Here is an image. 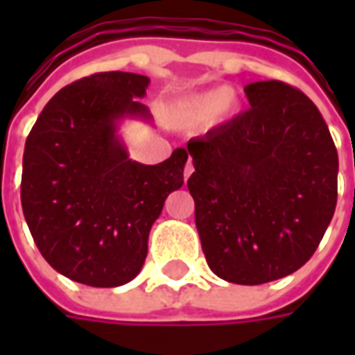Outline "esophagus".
Here are the masks:
<instances>
[{"mask_svg":"<svg viewBox=\"0 0 355 355\" xmlns=\"http://www.w3.org/2000/svg\"><path fill=\"white\" fill-rule=\"evenodd\" d=\"M192 173H193V165H192V162H188L184 167V180H188V177H190Z\"/></svg>","mask_w":355,"mask_h":355,"instance_id":"esophagus-1","label":"esophagus"}]
</instances>
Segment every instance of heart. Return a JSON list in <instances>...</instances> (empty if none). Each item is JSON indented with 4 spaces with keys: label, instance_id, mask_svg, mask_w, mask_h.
I'll use <instances>...</instances> for the list:
<instances>
[{
    "label": "heart",
    "instance_id": "heart-1",
    "mask_svg": "<svg viewBox=\"0 0 355 355\" xmlns=\"http://www.w3.org/2000/svg\"><path fill=\"white\" fill-rule=\"evenodd\" d=\"M230 101V89L218 87L207 93L196 94L182 104V116L188 121H209L220 114Z\"/></svg>",
    "mask_w": 355,
    "mask_h": 355
}]
</instances>
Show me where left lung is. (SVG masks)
Segmentation results:
<instances>
[{
    "mask_svg": "<svg viewBox=\"0 0 355 355\" xmlns=\"http://www.w3.org/2000/svg\"><path fill=\"white\" fill-rule=\"evenodd\" d=\"M245 94L247 112L188 140V190L209 268L261 285L297 272L320 245L335 215L338 154L302 91L270 80Z\"/></svg>",
    "mask_w": 355,
    "mask_h": 355,
    "instance_id": "1",
    "label": "left lung"
}]
</instances>
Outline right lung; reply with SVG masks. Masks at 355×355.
I'll list each match as a JSON object with an SVG mask.
<instances>
[{
	"label": "right lung",
	"mask_w": 355,
	"mask_h": 355,
	"mask_svg": "<svg viewBox=\"0 0 355 355\" xmlns=\"http://www.w3.org/2000/svg\"><path fill=\"white\" fill-rule=\"evenodd\" d=\"M148 83L131 72L73 81L45 104L26 139L20 201L30 234L58 274L83 285L137 277L152 224L184 184V148L142 165L117 135L123 119L152 121L139 101Z\"/></svg>",
	"instance_id": "right-lung-1"
}]
</instances>
